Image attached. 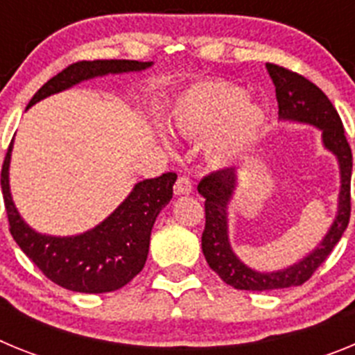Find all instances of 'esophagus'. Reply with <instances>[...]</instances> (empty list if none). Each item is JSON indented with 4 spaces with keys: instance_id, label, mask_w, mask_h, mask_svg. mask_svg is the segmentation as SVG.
<instances>
[{
    "instance_id": "esophagus-1",
    "label": "esophagus",
    "mask_w": 355,
    "mask_h": 355,
    "mask_svg": "<svg viewBox=\"0 0 355 355\" xmlns=\"http://www.w3.org/2000/svg\"><path fill=\"white\" fill-rule=\"evenodd\" d=\"M192 180L187 174H181L174 184V193L175 196H188V193L192 192Z\"/></svg>"
}]
</instances>
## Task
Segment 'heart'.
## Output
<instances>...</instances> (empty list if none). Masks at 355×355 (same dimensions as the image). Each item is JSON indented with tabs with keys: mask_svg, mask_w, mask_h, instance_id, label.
<instances>
[{
	"mask_svg": "<svg viewBox=\"0 0 355 355\" xmlns=\"http://www.w3.org/2000/svg\"><path fill=\"white\" fill-rule=\"evenodd\" d=\"M171 124L187 139H206V155L215 165L245 158L258 142L265 114L245 97V90L224 80L192 85L175 103Z\"/></svg>",
	"mask_w": 355,
	"mask_h": 355,
	"instance_id": "heart-1",
	"label": "heart"
}]
</instances>
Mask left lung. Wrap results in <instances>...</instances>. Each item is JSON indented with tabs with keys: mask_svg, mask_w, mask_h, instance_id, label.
Returning <instances> with one entry per match:
<instances>
[{
	"mask_svg": "<svg viewBox=\"0 0 355 355\" xmlns=\"http://www.w3.org/2000/svg\"><path fill=\"white\" fill-rule=\"evenodd\" d=\"M275 85V97L279 105V117L288 121L309 122L322 130L324 144L340 159L341 192L340 211L331 231L318 249L297 265L286 270L261 274L250 270L234 256L227 240V202L233 196L236 175L231 168H222L208 174L197 184V190L205 197L206 224L202 231V252L209 268L229 286L236 290L268 291L279 288L300 286L309 281L322 263L327 259L332 249L340 241L341 234L350 220V180H352V150L345 137L343 122L336 108L313 81L299 72L277 64H266Z\"/></svg>",
	"mask_w": 355,
	"mask_h": 355,
	"instance_id": "obj_1",
	"label": "left lung"
}]
</instances>
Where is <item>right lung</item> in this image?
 Listing matches in <instances>:
<instances>
[{"label":"right lung","instance_id":"obj_1","mask_svg":"<svg viewBox=\"0 0 355 355\" xmlns=\"http://www.w3.org/2000/svg\"><path fill=\"white\" fill-rule=\"evenodd\" d=\"M150 62L139 60H80L67 65L31 97L28 106L51 94L69 89L89 78L110 72L142 71ZM12 142L1 167V190L8 229L17 245L49 281L80 293H106L128 284L146 265L150 229L156 216L172 199L178 175L162 174L135 184L133 192L96 229L80 236L55 238L35 233L19 216L8 188V163Z\"/></svg>","mask_w":355,"mask_h":355}]
</instances>
